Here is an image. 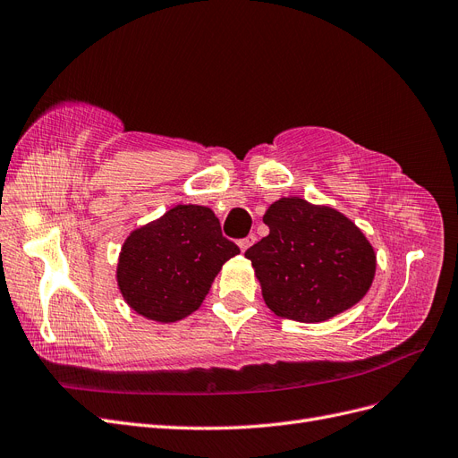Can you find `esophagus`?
I'll list each match as a JSON object with an SVG mask.
<instances>
[{"label": "esophagus", "instance_id": "1", "mask_svg": "<svg viewBox=\"0 0 458 458\" xmlns=\"http://www.w3.org/2000/svg\"><path fill=\"white\" fill-rule=\"evenodd\" d=\"M254 242H256V234H248L246 239H241V241H239V246H241L242 251H246Z\"/></svg>", "mask_w": 458, "mask_h": 458}]
</instances>
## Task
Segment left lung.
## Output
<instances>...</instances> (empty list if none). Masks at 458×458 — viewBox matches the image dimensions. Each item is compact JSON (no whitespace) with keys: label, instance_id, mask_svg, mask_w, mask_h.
Masks as SVG:
<instances>
[{"label":"left lung","instance_id":"left-lung-1","mask_svg":"<svg viewBox=\"0 0 458 458\" xmlns=\"http://www.w3.org/2000/svg\"><path fill=\"white\" fill-rule=\"evenodd\" d=\"M263 224L269 234L244 256L276 317L324 322L368 293L375 251L349 217L305 199L284 197L265 212Z\"/></svg>","mask_w":458,"mask_h":458}]
</instances>
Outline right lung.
Segmentation results:
<instances>
[{
  "instance_id": "obj_1",
  "label": "right lung",
  "mask_w": 458,
  "mask_h": 458,
  "mask_svg": "<svg viewBox=\"0 0 458 458\" xmlns=\"http://www.w3.org/2000/svg\"><path fill=\"white\" fill-rule=\"evenodd\" d=\"M239 246L227 241L207 207L178 204L131 233L117 265V284L141 317L176 322L195 312L216 275Z\"/></svg>"
}]
</instances>
